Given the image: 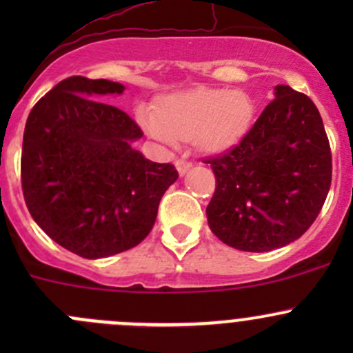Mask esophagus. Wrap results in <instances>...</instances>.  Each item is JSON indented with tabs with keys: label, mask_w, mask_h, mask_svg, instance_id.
I'll return each instance as SVG.
<instances>
[{
	"label": "esophagus",
	"mask_w": 353,
	"mask_h": 353,
	"mask_svg": "<svg viewBox=\"0 0 353 353\" xmlns=\"http://www.w3.org/2000/svg\"><path fill=\"white\" fill-rule=\"evenodd\" d=\"M191 167H193V163L186 162V160H177L176 162V169L177 172H179V176H186V174L191 170Z\"/></svg>",
	"instance_id": "1"
}]
</instances>
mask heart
<instances>
[{"instance_id":"1","label":"heart","mask_w":353,"mask_h":353,"mask_svg":"<svg viewBox=\"0 0 353 353\" xmlns=\"http://www.w3.org/2000/svg\"><path fill=\"white\" fill-rule=\"evenodd\" d=\"M254 102L243 90L194 87L162 95L145 130L163 145L193 140L205 155H222L243 143L254 119Z\"/></svg>"}]
</instances>
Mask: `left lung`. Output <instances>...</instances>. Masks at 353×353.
<instances>
[{"instance_id": "8db88e82", "label": "left lung", "mask_w": 353, "mask_h": 353, "mask_svg": "<svg viewBox=\"0 0 353 353\" xmlns=\"http://www.w3.org/2000/svg\"><path fill=\"white\" fill-rule=\"evenodd\" d=\"M273 94L239 147L206 160L216 177L208 225L241 251L266 252L297 241L330 191V141L318 108L288 85H276Z\"/></svg>"}]
</instances>
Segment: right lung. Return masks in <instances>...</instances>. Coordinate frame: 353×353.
Segmentation results:
<instances>
[{
  "mask_svg": "<svg viewBox=\"0 0 353 353\" xmlns=\"http://www.w3.org/2000/svg\"><path fill=\"white\" fill-rule=\"evenodd\" d=\"M124 85L71 77L28 114L22 148L27 208L54 243L87 259L134 248L150 234L163 193L179 177L145 159L138 124L114 105Z\"/></svg>",
  "mask_w": 353,
  "mask_h": 353,
  "instance_id": "right-lung-1",
  "label": "right lung"
}]
</instances>
